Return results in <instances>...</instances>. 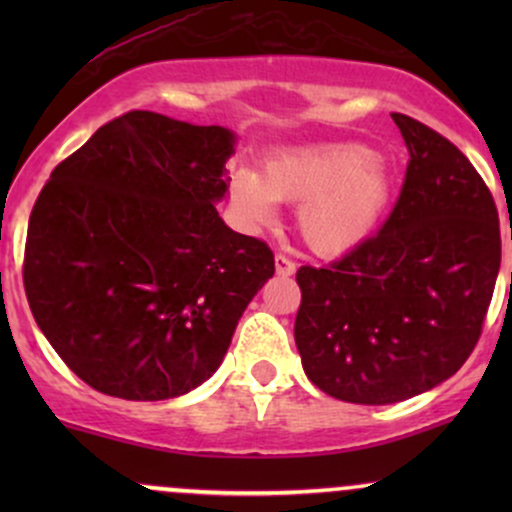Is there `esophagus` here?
<instances>
[{"label": "esophagus", "instance_id": "esophagus-1", "mask_svg": "<svg viewBox=\"0 0 512 512\" xmlns=\"http://www.w3.org/2000/svg\"><path fill=\"white\" fill-rule=\"evenodd\" d=\"M274 267H276V274L279 276H291L296 272V262L291 260V257L281 255V252H276L274 255Z\"/></svg>", "mask_w": 512, "mask_h": 512}]
</instances>
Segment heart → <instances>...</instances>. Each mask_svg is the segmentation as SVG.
Segmentation results:
<instances>
[{
  "label": "heart",
  "mask_w": 512,
  "mask_h": 512,
  "mask_svg": "<svg viewBox=\"0 0 512 512\" xmlns=\"http://www.w3.org/2000/svg\"><path fill=\"white\" fill-rule=\"evenodd\" d=\"M231 197L248 226L276 221V202L301 204L298 233L320 255L361 245L378 228L392 182L375 151L361 144H327L279 151L264 163L233 173Z\"/></svg>",
  "instance_id": "1"
}]
</instances>
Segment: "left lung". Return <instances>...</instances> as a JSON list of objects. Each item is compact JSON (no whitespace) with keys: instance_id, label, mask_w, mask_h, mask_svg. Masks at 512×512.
I'll list each match as a JSON object with an SVG mask.
<instances>
[{"instance_id":"obj_1","label":"left lung","mask_w":512,"mask_h":512,"mask_svg":"<svg viewBox=\"0 0 512 512\" xmlns=\"http://www.w3.org/2000/svg\"><path fill=\"white\" fill-rule=\"evenodd\" d=\"M409 149L395 209L327 267L296 272V346L310 383L342 402L431 390L477 346L501 269L489 187L436 129L392 113Z\"/></svg>"}]
</instances>
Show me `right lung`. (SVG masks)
<instances>
[{"label": "right lung", "instance_id": "right-lung-1", "mask_svg": "<svg viewBox=\"0 0 512 512\" xmlns=\"http://www.w3.org/2000/svg\"><path fill=\"white\" fill-rule=\"evenodd\" d=\"M231 129L129 110L52 170L28 221L23 286L72 373L158 402L214 375L274 255L216 211Z\"/></svg>", "mask_w": 512, "mask_h": 512}]
</instances>
